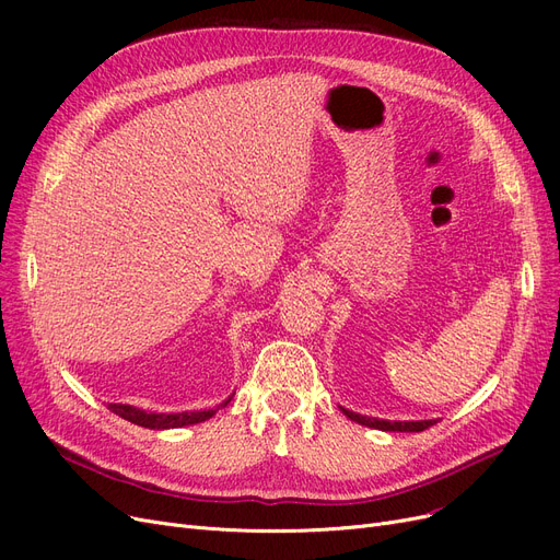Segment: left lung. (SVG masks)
I'll use <instances>...</instances> for the list:
<instances>
[{
    "label": "left lung",
    "instance_id": "obj_1",
    "mask_svg": "<svg viewBox=\"0 0 560 560\" xmlns=\"http://www.w3.org/2000/svg\"><path fill=\"white\" fill-rule=\"evenodd\" d=\"M342 413L351 420L359 422L363 427L370 429H378V431H404V433H413V431H424L429 427H433L438 420H418V422H390V420H378V418H368V416H359L354 410L342 408Z\"/></svg>",
    "mask_w": 560,
    "mask_h": 560
}]
</instances>
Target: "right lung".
I'll use <instances>...</instances> for the list:
<instances>
[{
  "label": "right lung",
  "instance_id": "1",
  "mask_svg": "<svg viewBox=\"0 0 560 560\" xmlns=\"http://www.w3.org/2000/svg\"><path fill=\"white\" fill-rule=\"evenodd\" d=\"M229 401H231V397L220 406H226ZM108 408H110V413L120 416L122 420H129L131 424H138L144 429H179V427H188V424H199V422H206L209 418H213L218 410V408H209V410H190V413L188 410H184V413H152V410H140L129 404H108Z\"/></svg>",
  "mask_w": 560,
  "mask_h": 560
}]
</instances>
